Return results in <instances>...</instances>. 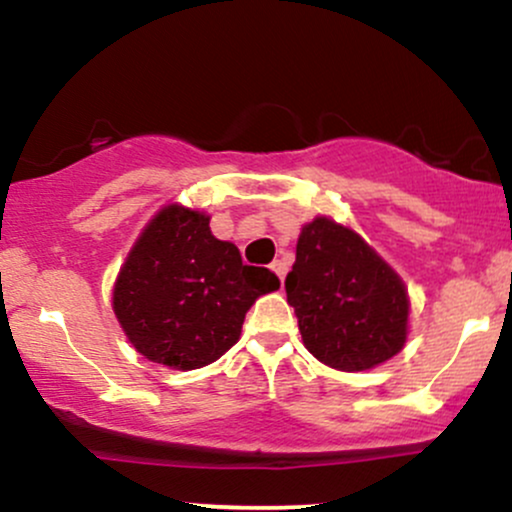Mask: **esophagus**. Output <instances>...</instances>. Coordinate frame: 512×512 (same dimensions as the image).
<instances>
[{"label": "esophagus", "mask_w": 512, "mask_h": 512, "mask_svg": "<svg viewBox=\"0 0 512 512\" xmlns=\"http://www.w3.org/2000/svg\"><path fill=\"white\" fill-rule=\"evenodd\" d=\"M272 269H274V274L279 276V279H281V284H284V279H286V272H289V267H286V262H281V260H274V262H272Z\"/></svg>", "instance_id": "34e87169"}]
</instances>
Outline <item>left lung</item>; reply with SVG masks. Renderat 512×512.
Listing matches in <instances>:
<instances>
[{
  "instance_id": "1",
  "label": "left lung",
  "mask_w": 512,
  "mask_h": 512,
  "mask_svg": "<svg viewBox=\"0 0 512 512\" xmlns=\"http://www.w3.org/2000/svg\"><path fill=\"white\" fill-rule=\"evenodd\" d=\"M284 286L305 349L325 366L375 368L407 342L404 281L358 233L327 216L303 226Z\"/></svg>"
}]
</instances>
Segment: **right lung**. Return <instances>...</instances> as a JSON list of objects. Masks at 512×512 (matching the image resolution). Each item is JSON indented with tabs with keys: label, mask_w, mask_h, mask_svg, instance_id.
<instances>
[{
	"label": "right lung",
	"mask_w": 512,
	"mask_h": 512,
	"mask_svg": "<svg viewBox=\"0 0 512 512\" xmlns=\"http://www.w3.org/2000/svg\"><path fill=\"white\" fill-rule=\"evenodd\" d=\"M279 289L228 240L211 236L209 216L163 207L129 250L113 289V310L139 354L175 370L214 363L240 339L245 313Z\"/></svg>",
	"instance_id": "1"
}]
</instances>
